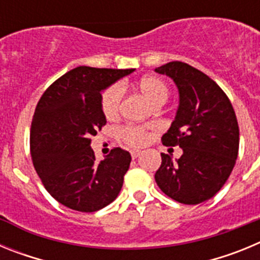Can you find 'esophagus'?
<instances>
[{
	"instance_id": "esophagus-1",
	"label": "esophagus",
	"mask_w": 260,
	"mask_h": 260,
	"mask_svg": "<svg viewBox=\"0 0 260 260\" xmlns=\"http://www.w3.org/2000/svg\"><path fill=\"white\" fill-rule=\"evenodd\" d=\"M130 153H132V157H133V158H137L138 156H141V155H142L141 151H137V150H133Z\"/></svg>"
}]
</instances>
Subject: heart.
I'll list each match as a JSON object with an SVG mask.
<instances>
[{
  "label": "heart",
  "instance_id": "1",
  "mask_svg": "<svg viewBox=\"0 0 260 260\" xmlns=\"http://www.w3.org/2000/svg\"><path fill=\"white\" fill-rule=\"evenodd\" d=\"M139 91L142 95L155 107V105H162L169 98V88L164 80L157 77H144L139 80ZM125 89L121 84H113L103 93L102 98V109L104 116L108 119H114L119 113L121 104L123 100ZM119 135L123 141L133 147H139L147 142V133L139 126H126L121 128Z\"/></svg>",
  "mask_w": 260,
  "mask_h": 260
}]
</instances>
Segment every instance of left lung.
I'll return each mask as SVG.
<instances>
[{
    "label": "left lung",
    "mask_w": 260,
    "mask_h": 260,
    "mask_svg": "<svg viewBox=\"0 0 260 260\" xmlns=\"http://www.w3.org/2000/svg\"><path fill=\"white\" fill-rule=\"evenodd\" d=\"M155 71L172 78L180 93L162 144L182 148L176 161L161 153L156 183L176 202L199 204L212 198L233 171L240 146L237 117L224 91L198 69L173 61Z\"/></svg>",
    "instance_id": "left-lung-1"
}]
</instances>
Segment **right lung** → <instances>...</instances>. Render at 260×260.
Returning <instances> with one entry per match:
<instances>
[{
    "mask_svg": "<svg viewBox=\"0 0 260 260\" xmlns=\"http://www.w3.org/2000/svg\"><path fill=\"white\" fill-rule=\"evenodd\" d=\"M133 71L79 66L50 84L36 105L32 162L47 191L71 210L95 212L121 191L130 153L117 147L98 162L89 144L107 123L102 92Z\"/></svg>",
    "mask_w": 260,
    "mask_h": 260,
    "instance_id": "obj_1",
    "label": "right lung"
}]
</instances>
